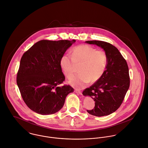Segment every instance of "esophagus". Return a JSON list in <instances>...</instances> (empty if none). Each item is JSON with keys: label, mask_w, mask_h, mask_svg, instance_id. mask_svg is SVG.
<instances>
[{"label": "esophagus", "mask_w": 148, "mask_h": 148, "mask_svg": "<svg viewBox=\"0 0 148 148\" xmlns=\"http://www.w3.org/2000/svg\"><path fill=\"white\" fill-rule=\"evenodd\" d=\"M74 91L76 92V93H78V94H81V95H82V91H81V90H78V89H75V90H74Z\"/></svg>", "instance_id": "1"}]
</instances>
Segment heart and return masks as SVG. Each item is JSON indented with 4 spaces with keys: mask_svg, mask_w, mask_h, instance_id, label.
<instances>
[{
    "mask_svg": "<svg viewBox=\"0 0 148 148\" xmlns=\"http://www.w3.org/2000/svg\"><path fill=\"white\" fill-rule=\"evenodd\" d=\"M108 63V56L103 50H97L89 45L74 47L71 54H64L60 59V65L64 75L70 78L77 69V64H81L79 74L72 77L70 84L74 87L81 88L91 81L94 82L103 75Z\"/></svg>",
    "mask_w": 148,
    "mask_h": 148,
    "instance_id": "b5f03b06",
    "label": "heart"
}]
</instances>
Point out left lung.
Listing matches in <instances>:
<instances>
[{"label":"left lung","mask_w":148,"mask_h":148,"mask_svg":"<svg viewBox=\"0 0 148 148\" xmlns=\"http://www.w3.org/2000/svg\"><path fill=\"white\" fill-rule=\"evenodd\" d=\"M86 42L101 47L108 56L106 69L102 77L82 92L95 101L93 109L87 112L97 117L108 116L116 112L123 102L130 86L129 67L117 48L112 44L100 40Z\"/></svg>","instance_id":"1"}]
</instances>
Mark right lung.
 Returning <instances> with one entry per match:
<instances>
[{"mask_svg":"<svg viewBox=\"0 0 148 148\" xmlns=\"http://www.w3.org/2000/svg\"><path fill=\"white\" fill-rule=\"evenodd\" d=\"M75 40H41L22 56L16 83L26 105L42 114H53L63 106L66 96L74 91L63 84L60 59Z\"/></svg>","mask_w":148,"mask_h":148,"instance_id":"1","label":"right lung"}]
</instances>
